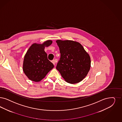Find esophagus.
<instances>
[{"instance_id": "34e87169", "label": "esophagus", "mask_w": 122, "mask_h": 122, "mask_svg": "<svg viewBox=\"0 0 122 122\" xmlns=\"http://www.w3.org/2000/svg\"><path fill=\"white\" fill-rule=\"evenodd\" d=\"M51 62H52V63H53L54 65H55V63L57 62V61H56V60H53Z\"/></svg>"}]
</instances>
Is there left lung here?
I'll list each match as a JSON object with an SVG mask.
<instances>
[{
    "mask_svg": "<svg viewBox=\"0 0 122 122\" xmlns=\"http://www.w3.org/2000/svg\"><path fill=\"white\" fill-rule=\"evenodd\" d=\"M56 42L61 54L56 69L68 83L80 82L86 77L90 70L89 55L78 42L60 40Z\"/></svg>",
    "mask_w": 122,
    "mask_h": 122,
    "instance_id": "8db88e82",
    "label": "left lung"
}]
</instances>
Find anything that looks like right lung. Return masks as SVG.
Returning a JSON list of instances; mask_svg holds the SVG:
<instances>
[{
    "label": "right lung",
    "mask_w": 122,
    "mask_h": 122,
    "mask_svg": "<svg viewBox=\"0 0 122 122\" xmlns=\"http://www.w3.org/2000/svg\"><path fill=\"white\" fill-rule=\"evenodd\" d=\"M52 43L51 40L46 41L42 44H32L25 55L23 64V71L32 81L38 82L43 79L54 65L47 58L44 51Z\"/></svg>",
    "instance_id": "right-lung-1"
}]
</instances>
